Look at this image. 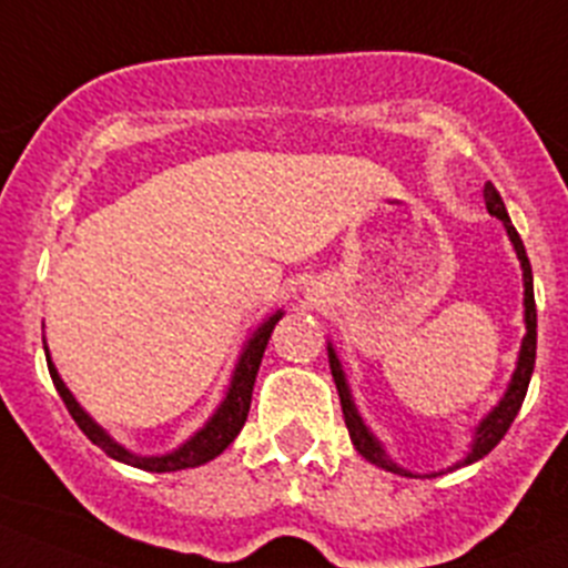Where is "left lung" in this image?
Here are the masks:
<instances>
[{
    "instance_id": "obj_1",
    "label": "left lung",
    "mask_w": 568,
    "mask_h": 568,
    "mask_svg": "<svg viewBox=\"0 0 568 568\" xmlns=\"http://www.w3.org/2000/svg\"><path fill=\"white\" fill-rule=\"evenodd\" d=\"M485 209H488L494 217H499L501 223H505L507 229V236H510V242L516 245V253L518 258H521V270H524V321H527V337H524L521 343V354H518V368L516 374H513V382L510 387H507L505 398L499 402V407L494 409V413L488 415V418L483 420V424L477 426V440H474V449L471 455L466 457V463H477L483 460L485 455H488L490 449H494L496 443L505 437V432L510 429L513 418L518 415V409H521V402L524 396H527V387H530V376H532V368H536V295H532V267H530V258H527V251H524V242L521 236H518V231L513 229L510 217H507V209H505V200H501V194L496 192L494 183H485ZM328 365H332V376H334V385H337V393H339V404H343V418H345V426H348V435H351V443L356 446V452H359L365 460H371L374 466L385 468V471H393V474H402V477H413V474H407L404 468H398L396 463L387 460L385 449H382L379 443L374 440V435H371L368 429H365V424H362V418L356 415L354 409V402H351V393H348V385H345V376H343V368H339L337 356H334V348H328Z\"/></svg>"
}]
</instances>
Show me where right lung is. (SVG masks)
Returning <instances> with one entry per match:
<instances>
[{
  "instance_id": "obj_1",
  "label": "right lung",
  "mask_w": 568,
  "mask_h": 568,
  "mask_svg": "<svg viewBox=\"0 0 568 568\" xmlns=\"http://www.w3.org/2000/svg\"><path fill=\"white\" fill-rule=\"evenodd\" d=\"M278 317H281V312L278 315L270 317V321L264 323L256 334H253V339L247 343L245 354H242L240 365H236V371H234V382H231V387H229V396H225V402L220 404V409L214 413V418L209 420V424L203 426V429H200L192 440L183 443L181 449L172 452V455H164V457H136V455H131V452L122 449L119 443H113L111 437H108L105 432H102L100 426H97L94 420H91L89 415L78 407V402H74L72 393L67 390V385L61 382V376H58L55 365H52L50 359H47V368H50L52 385H55V390L61 393L63 404H67V409H69V415L74 418V424H78L80 429H83V435L89 437L94 446H100L108 457H113V460H119V463H128V466L144 468V471H155V474L181 471V468H194V466H203V463L214 460V457H217L220 452L229 449L231 440L240 435V429L245 426V420H247V409H251L253 382H256L264 348H267V339H270V334H273Z\"/></svg>"
}]
</instances>
